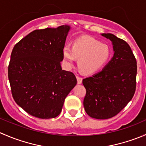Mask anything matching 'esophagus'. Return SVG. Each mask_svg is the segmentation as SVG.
Masks as SVG:
<instances>
[{
    "label": "esophagus",
    "mask_w": 146,
    "mask_h": 146,
    "mask_svg": "<svg viewBox=\"0 0 146 146\" xmlns=\"http://www.w3.org/2000/svg\"><path fill=\"white\" fill-rule=\"evenodd\" d=\"M76 78H77L78 84H81L82 83V78L81 77H80V76H76Z\"/></svg>",
    "instance_id": "1"
}]
</instances>
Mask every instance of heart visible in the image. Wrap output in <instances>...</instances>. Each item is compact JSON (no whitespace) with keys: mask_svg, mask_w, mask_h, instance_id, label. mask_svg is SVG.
I'll return each instance as SVG.
<instances>
[{"mask_svg":"<svg viewBox=\"0 0 146 146\" xmlns=\"http://www.w3.org/2000/svg\"><path fill=\"white\" fill-rule=\"evenodd\" d=\"M111 50L108 45L100 43L90 37H81L72 43V47L63 48V57L66 64L71 66L76 58L78 59V68L82 73L91 75L99 71L108 62Z\"/></svg>","mask_w":146,"mask_h":146,"instance_id":"obj_1","label":"heart"}]
</instances>
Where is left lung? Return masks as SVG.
Segmentation results:
<instances>
[{"mask_svg":"<svg viewBox=\"0 0 146 146\" xmlns=\"http://www.w3.org/2000/svg\"><path fill=\"white\" fill-rule=\"evenodd\" d=\"M112 42L114 54L100 73L82 80L86 89L85 111L97 119L111 118L119 114L134 95L137 62L130 46L112 34H102Z\"/></svg>","mask_w":146,"mask_h":146,"instance_id":"1","label":"left lung"}]
</instances>
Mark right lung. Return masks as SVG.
Listing matches in <instances>:
<instances>
[{
    "mask_svg": "<svg viewBox=\"0 0 146 146\" xmlns=\"http://www.w3.org/2000/svg\"><path fill=\"white\" fill-rule=\"evenodd\" d=\"M70 27L36 29L15 45L8 65L12 95L26 112L39 119L55 118L77 80L62 70L63 48Z\"/></svg>",
    "mask_w": 146,
    "mask_h": 146,
    "instance_id": "1",
    "label": "right lung"
}]
</instances>
